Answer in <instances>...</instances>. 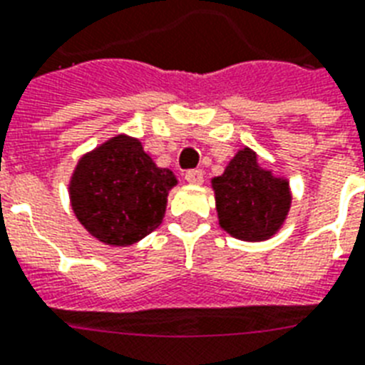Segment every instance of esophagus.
Returning <instances> with one entry per match:
<instances>
[{
  "label": "esophagus",
  "mask_w": 365,
  "mask_h": 365,
  "mask_svg": "<svg viewBox=\"0 0 365 365\" xmlns=\"http://www.w3.org/2000/svg\"><path fill=\"white\" fill-rule=\"evenodd\" d=\"M185 179L190 182V185H200L203 180V171L201 169H188L185 173Z\"/></svg>",
  "instance_id": "esophagus-1"
}]
</instances>
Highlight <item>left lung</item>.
<instances>
[{
  "label": "left lung",
  "instance_id": "obj_1",
  "mask_svg": "<svg viewBox=\"0 0 365 365\" xmlns=\"http://www.w3.org/2000/svg\"><path fill=\"white\" fill-rule=\"evenodd\" d=\"M212 188L220 226L243 241L271 237L290 209L288 182L262 169L250 148L235 154Z\"/></svg>",
  "mask_w": 365,
  "mask_h": 365
}]
</instances>
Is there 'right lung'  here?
Returning <instances> with one entry per match:
<instances>
[{
    "label": "right lung",
    "mask_w": 365,
    "mask_h": 365,
    "mask_svg": "<svg viewBox=\"0 0 365 365\" xmlns=\"http://www.w3.org/2000/svg\"><path fill=\"white\" fill-rule=\"evenodd\" d=\"M173 171L156 168L137 139L118 135L86 154L73 173V211L101 243L126 245L158 228Z\"/></svg>",
    "instance_id": "1"
}]
</instances>
